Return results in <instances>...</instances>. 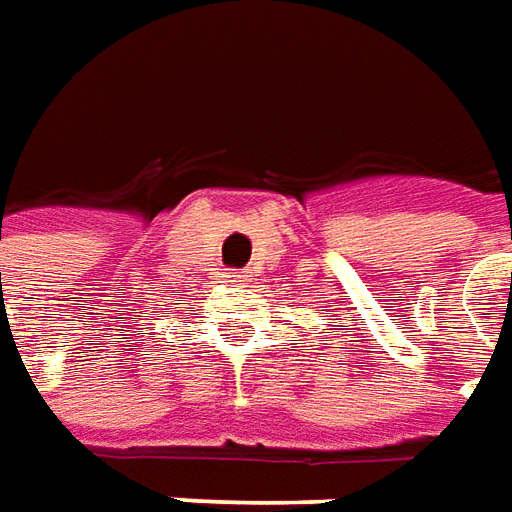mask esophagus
<instances>
[{"mask_svg":"<svg viewBox=\"0 0 512 512\" xmlns=\"http://www.w3.org/2000/svg\"><path fill=\"white\" fill-rule=\"evenodd\" d=\"M227 277H230V282H249L252 271H249V268H241V271H230Z\"/></svg>","mask_w":512,"mask_h":512,"instance_id":"obj_1","label":"esophagus"}]
</instances>
